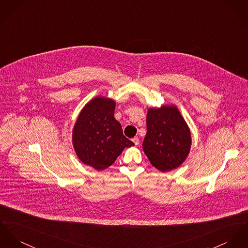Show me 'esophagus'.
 <instances>
[{
	"label": "esophagus",
	"instance_id": "34e87169",
	"mask_svg": "<svg viewBox=\"0 0 248 248\" xmlns=\"http://www.w3.org/2000/svg\"><path fill=\"white\" fill-rule=\"evenodd\" d=\"M132 141H133L135 145H139V143H140V140H139L138 137H135L134 139H132Z\"/></svg>",
	"mask_w": 248,
	"mask_h": 248
}]
</instances>
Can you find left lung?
Instances as JSON below:
<instances>
[{"label": "left lung", "mask_w": 248, "mask_h": 248, "mask_svg": "<svg viewBox=\"0 0 248 248\" xmlns=\"http://www.w3.org/2000/svg\"><path fill=\"white\" fill-rule=\"evenodd\" d=\"M142 148L151 164L161 171L179 167L191 150L190 128L175 106L149 108Z\"/></svg>", "instance_id": "8db88e82"}]
</instances>
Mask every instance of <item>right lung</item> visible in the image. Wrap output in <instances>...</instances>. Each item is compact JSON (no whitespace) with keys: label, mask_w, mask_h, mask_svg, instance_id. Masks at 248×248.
Segmentation results:
<instances>
[{"label":"right lung","mask_w":248,"mask_h":248,"mask_svg":"<svg viewBox=\"0 0 248 248\" xmlns=\"http://www.w3.org/2000/svg\"><path fill=\"white\" fill-rule=\"evenodd\" d=\"M114 100L97 96L81 110L73 130V144L78 158L95 170L114 163L125 147L134 143L125 138L114 118Z\"/></svg>","instance_id":"right-lung-1"}]
</instances>
